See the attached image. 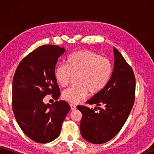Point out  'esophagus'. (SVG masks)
<instances>
[{"instance_id": "1", "label": "esophagus", "mask_w": 154, "mask_h": 154, "mask_svg": "<svg viewBox=\"0 0 154 154\" xmlns=\"http://www.w3.org/2000/svg\"><path fill=\"white\" fill-rule=\"evenodd\" d=\"M70 106H71V109L72 110H75V109H77L76 105H75V104H73V103L70 104Z\"/></svg>"}]
</instances>
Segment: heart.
<instances>
[{
  "label": "heart",
  "mask_w": 154,
  "mask_h": 154,
  "mask_svg": "<svg viewBox=\"0 0 154 154\" xmlns=\"http://www.w3.org/2000/svg\"><path fill=\"white\" fill-rule=\"evenodd\" d=\"M112 73V63L109 59L93 51L81 50L69 55L66 65L55 67L54 77L59 85L65 87L77 75V83L65 90L62 96L69 102L77 103L85 99L89 91L96 94L103 91L109 83Z\"/></svg>",
  "instance_id": "b5f03b06"
}]
</instances>
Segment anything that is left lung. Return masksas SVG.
I'll list each match as a JSON object with an SVG mask.
<instances>
[{"label":"left lung","mask_w":154,"mask_h":154,"mask_svg":"<svg viewBox=\"0 0 154 154\" xmlns=\"http://www.w3.org/2000/svg\"><path fill=\"white\" fill-rule=\"evenodd\" d=\"M114 55V69L109 83L87 101L96 104L95 109L100 110L96 112L85 106H77L82 113L81 136L94 144L109 141L119 132L134 103L136 79L132 69L115 48ZM101 106L103 108L98 107Z\"/></svg>","instance_id":"8db88e82"}]
</instances>
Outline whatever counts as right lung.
I'll list each match as a JSON object with an SVG mask.
<instances>
[{
  "instance_id": "1",
  "label": "right lung",
  "mask_w": 154,
  "mask_h": 154,
  "mask_svg": "<svg viewBox=\"0 0 154 154\" xmlns=\"http://www.w3.org/2000/svg\"><path fill=\"white\" fill-rule=\"evenodd\" d=\"M64 48L44 45L19 63L12 81V110L16 122L34 142L46 143L60 136L61 125L70 110L64 100L45 104L43 99L51 94L57 100L60 90L54 77L58 58Z\"/></svg>"
}]
</instances>
